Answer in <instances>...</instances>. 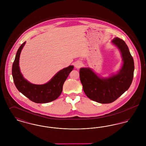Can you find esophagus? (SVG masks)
Here are the masks:
<instances>
[{
    "label": "esophagus",
    "instance_id": "obj_1",
    "mask_svg": "<svg viewBox=\"0 0 146 146\" xmlns=\"http://www.w3.org/2000/svg\"><path fill=\"white\" fill-rule=\"evenodd\" d=\"M82 66V63L80 61H77L75 63V67L76 68H79Z\"/></svg>",
    "mask_w": 146,
    "mask_h": 146
}]
</instances>
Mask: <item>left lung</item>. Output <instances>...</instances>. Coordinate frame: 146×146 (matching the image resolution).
<instances>
[{
  "mask_svg": "<svg viewBox=\"0 0 146 146\" xmlns=\"http://www.w3.org/2000/svg\"><path fill=\"white\" fill-rule=\"evenodd\" d=\"M111 42L118 48L122 57L121 68L116 74L101 77L90 68H81L79 76L83 90L92 101L100 104H110L127 90L132 83L134 62L125 42L117 37Z\"/></svg>",
  "mask_w": 146,
  "mask_h": 146,
  "instance_id": "left-lung-1",
  "label": "left lung"
}]
</instances>
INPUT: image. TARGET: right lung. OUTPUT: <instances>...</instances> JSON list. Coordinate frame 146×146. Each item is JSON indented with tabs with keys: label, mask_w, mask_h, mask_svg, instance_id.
Here are the masks:
<instances>
[{
	"label": "right lung",
	"mask_w": 146,
	"mask_h": 146,
	"mask_svg": "<svg viewBox=\"0 0 146 146\" xmlns=\"http://www.w3.org/2000/svg\"><path fill=\"white\" fill-rule=\"evenodd\" d=\"M26 44L24 42L18 49L12 67V75L17 90L31 101L36 104H45L56 100L61 95L63 85L73 66H69L58 71L49 82L44 84L31 83L21 73L19 60L21 51Z\"/></svg>",
	"instance_id": "1"
}]
</instances>
